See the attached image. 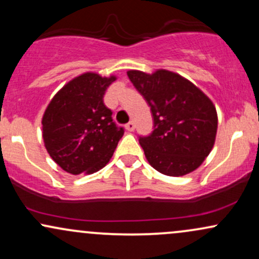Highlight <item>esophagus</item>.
Wrapping results in <instances>:
<instances>
[{
	"instance_id": "esophagus-1",
	"label": "esophagus",
	"mask_w": 259,
	"mask_h": 259,
	"mask_svg": "<svg viewBox=\"0 0 259 259\" xmlns=\"http://www.w3.org/2000/svg\"><path fill=\"white\" fill-rule=\"evenodd\" d=\"M126 130H129V132H134V129H135V124H134V121H129V123L125 125Z\"/></svg>"
}]
</instances>
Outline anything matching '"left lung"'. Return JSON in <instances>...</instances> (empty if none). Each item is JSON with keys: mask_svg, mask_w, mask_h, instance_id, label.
<instances>
[{"mask_svg": "<svg viewBox=\"0 0 259 259\" xmlns=\"http://www.w3.org/2000/svg\"><path fill=\"white\" fill-rule=\"evenodd\" d=\"M153 117V132L139 136L145 156L159 173L181 177L202 164L214 145L215 107L200 89L178 74L127 72Z\"/></svg>", "mask_w": 259, "mask_h": 259, "instance_id": "obj_1", "label": "left lung"}]
</instances>
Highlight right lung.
Returning <instances> with one entry per match:
<instances>
[{"label":"right lung","instance_id":"obj_1","mask_svg":"<svg viewBox=\"0 0 259 259\" xmlns=\"http://www.w3.org/2000/svg\"><path fill=\"white\" fill-rule=\"evenodd\" d=\"M114 76L85 73L53 97L42 118L47 152L68 173H94L111 159L124 127L113 121L103 96Z\"/></svg>","mask_w":259,"mask_h":259}]
</instances>
